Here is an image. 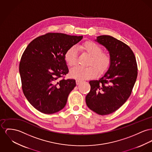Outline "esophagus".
I'll list each match as a JSON object with an SVG mask.
<instances>
[{
	"mask_svg": "<svg viewBox=\"0 0 152 152\" xmlns=\"http://www.w3.org/2000/svg\"><path fill=\"white\" fill-rule=\"evenodd\" d=\"M82 80H76V83H77V85H79L80 83H81V82H82Z\"/></svg>",
	"mask_w": 152,
	"mask_h": 152,
	"instance_id": "obj_1",
	"label": "esophagus"
}]
</instances>
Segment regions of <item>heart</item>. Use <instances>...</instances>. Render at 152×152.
<instances>
[{
	"mask_svg": "<svg viewBox=\"0 0 152 152\" xmlns=\"http://www.w3.org/2000/svg\"><path fill=\"white\" fill-rule=\"evenodd\" d=\"M80 49L91 56L89 63L91 66L88 67L77 66L71 69L70 71L71 77L78 80L91 78L97 75L98 71L101 73L104 72L110 67L111 63L110 55L102 51V48L97 43L91 41H86L80 46ZM64 59L67 65L70 67L76 64L77 53L75 47H71L66 51Z\"/></svg>",
	"mask_w": 152,
	"mask_h": 152,
	"instance_id": "b5f03b06",
	"label": "heart"
}]
</instances>
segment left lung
<instances>
[{"mask_svg": "<svg viewBox=\"0 0 152 152\" xmlns=\"http://www.w3.org/2000/svg\"><path fill=\"white\" fill-rule=\"evenodd\" d=\"M110 52L111 63L99 80L89 81L91 91L86 96L87 106L99 115L118 110L131 95L138 74L135 56L125 43L111 36L102 35L96 40Z\"/></svg>", "mask_w": 152, "mask_h": 152, "instance_id": "obj_1", "label": "left lung"}]
</instances>
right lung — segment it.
<instances>
[{"instance_id": "obj_1", "label": "right lung", "mask_w": 152, "mask_h": 152, "mask_svg": "<svg viewBox=\"0 0 152 152\" xmlns=\"http://www.w3.org/2000/svg\"><path fill=\"white\" fill-rule=\"evenodd\" d=\"M82 38L48 33L31 41L23 52L19 66L22 89L39 111L52 114L65 107L76 83L74 79L64 78L69 72L64 55Z\"/></svg>"}]
</instances>
